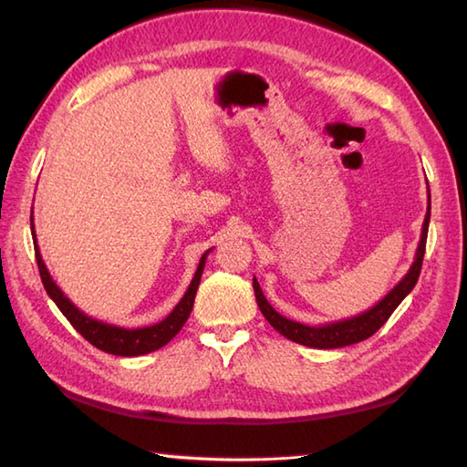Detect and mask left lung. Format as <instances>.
<instances>
[{"label": "left lung", "mask_w": 467, "mask_h": 467, "mask_svg": "<svg viewBox=\"0 0 467 467\" xmlns=\"http://www.w3.org/2000/svg\"><path fill=\"white\" fill-rule=\"evenodd\" d=\"M430 216H431V201H430V188H428V214H425V221H423L421 239L418 244V253H415V261L410 266L408 275H405L379 303L371 306L369 311L351 317V319H345V321H335V323H325V325H315V327L303 325V323L286 319V317H283L281 313H276L271 306V303L265 299L259 281L253 279L256 305H259L265 319L273 325V329H276L283 337H286V339H291L299 345L315 347V349H337V347H347V345L369 339L375 331L381 329L385 321L391 317V313L398 309L400 303L413 291L415 283L420 279L421 263L425 254V243H428Z\"/></svg>", "instance_id": "1"}]
</instances>
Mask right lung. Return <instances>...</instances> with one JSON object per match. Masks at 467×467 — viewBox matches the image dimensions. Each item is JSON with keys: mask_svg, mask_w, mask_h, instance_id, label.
<instances>
[{"mask_svg": "<svg viewBox=\"0 0 467 467\" xmlns=\"http://www.w3.org/2000/svg\"><path fill=\"white\" fill-rule=\"evenodd\" d=\"M32 236L36 239L34 233V213H32ZM36 249V261H37V269H39V276H42L44 289L49 295L57 309L64 313L66 319L72 323L74 329L80 333L88 343H92L94 347H98L100 351L112 353V355H120V357H138V355H146L152 353L156 349H161L168 341L176 337V333L182 329V325L186 323L188 317H191L192 305H194V296L198 291V285H201V276L204 271V263H206V254L211 251H206L202 254L201 263H198V269L192 276L191 286H188L184 296L178 303L172 313L162 319L161 323L150 325V327H138V329H126V327H116V325H108L104 321L92 319L88 317L84 311L78 309V306L67 299L64 295V291L54 283L52 275H49L47 266L44 265L42 254H39L37 249V241L34 243Z\"/></svg>", "mask_w": 467, "mask_h": 467, "instance_id": "1", "label": "right lung"}]
</instances>
